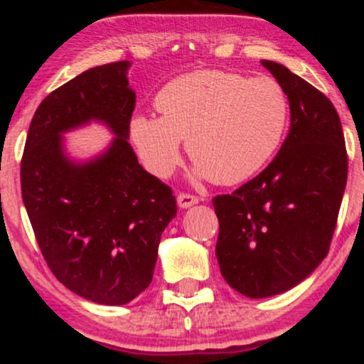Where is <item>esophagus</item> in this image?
I'll list each match as a JSON object with an SVG mask.
<instances>
[{"label":"esophagus","instance_id":"esophagus-1","mask_svg":"<svg viewBox=\"0 0 364 364\" xmlns=\"http://www.w3.org/2000/svg\"><path fill=\"white\" fill-rule=\"evenodd\" d=\"M195 203H198V198H196L195 195H190V193H179L178 195V205L181 208H188V207L195 205Z\"/></svg>","mask_w":364,"mask_h":364}]
</instances>
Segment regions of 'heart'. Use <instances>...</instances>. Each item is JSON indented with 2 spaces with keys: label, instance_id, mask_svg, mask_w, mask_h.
Here are the masks:
<instances>
[{
  "label": "heart",
  "instance_id": "obj_1",
  "mask_svg": "<svg viewBox=\"0 0 364 364\" xmlns=\"http://www.w3.org/2000/svg\"><path fill=\"white\" fill-rule=\"evenodd\" d=\"M156 106L161 118L136 114L129 121L145 168L169 178L186 140L196 174L220 185H236L265 168L289 121V101L277 80L217 70L174 78L159 92Z\"/></svg>",
  "mask_w": 364,
  "mask_h": 364
}]
</instances>
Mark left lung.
I'll list each match as a JSON object with an SVG mask.
<instances>
[{
  "instance_id": "obj_1",
  "label": "left lung",
  "mask_w": 364,
  "mask_h": 364,
  "mask_svg": "<svg viewBox=\"0 0 364 364\" xmlns=\"http://www.w3.org/2000/svg\"><path fill=\"white\" fill-rule=\"evenodd\" d=\"M262 65L287 95L289 135L257 178L212 200L220 274L232 289L255 299L298 286L327 257L348 181V152L333 104L284 65Z\"/></svg>"
}]
</instances>
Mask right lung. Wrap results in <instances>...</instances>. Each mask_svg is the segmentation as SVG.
Returning a JSON list of instances; mask_svg holds the SVG:
<instances>
[{"mask_svg": "<svg viewBox=\"0 0 364 364\" xmlns=\"http://www.w3.org/2000/svg\"><path fill=\"white\" fill-rule=\"evenodd\" d=\"M129 61L95 66L53 90L25 141L22 198L54 277L89 301L118 306L152 282L161 235L176 196L139 164L129 139L135 92ZM90 120L115 135L95 159L65 156L62 133Z\"/></svg>", "mask_w": 364, "mask_h": 364, "instance_id": "add662e5", "label": "right lung"}]
</instances>
